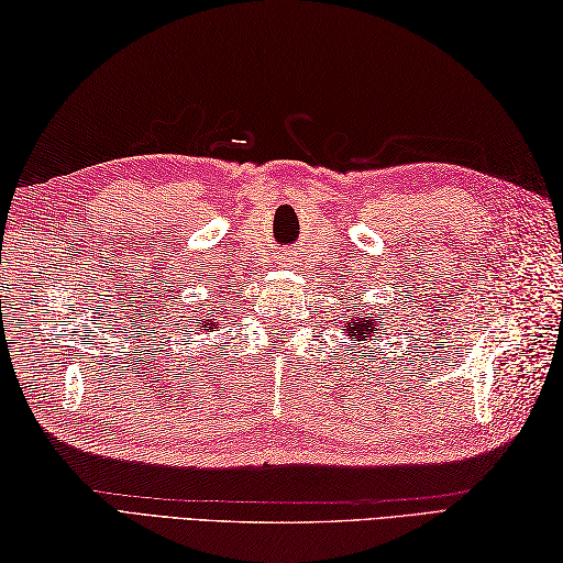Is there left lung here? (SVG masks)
Segmentation results:
<instances>
[{
  "label": "left lung",
  "instance_id": "1",
  "mask_svg": "<svg viewBox=\"0 0 563 563\" xmlns=\"http://www.w3.org/2000/svg\"><path fill=\"white\" fill-rule=\"evenodd\" d=\"M382 329H385V321H382V314L377 317H353L349 324L343 327V333L351 339V343L355 345V341H377ZM351 345V349H353Z\"/></svg>",
  "mask_w": 563,
  "mask_h": 563
}]
</instances>
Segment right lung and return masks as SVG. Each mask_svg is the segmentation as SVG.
<instances>
[{
  "mask_svg": "<svg viewBox=\"0 0 563 563\" xmlns=\"http://www.w3.org/2000/svg\"><path fill=\"white\" fill-rule=\"evenodd\" d=\"M212 314H214V312H212ZM196 324H200V319L196 321ZM214 327H218V321H210V319L202 321V329H206V331H208V329H214Z\"/></svg>",
  "mask_w": 563,
  "mask_h": 563,
  "instance_id": "right-lung-1",
  "label": "right lung"
}]
</instances>
